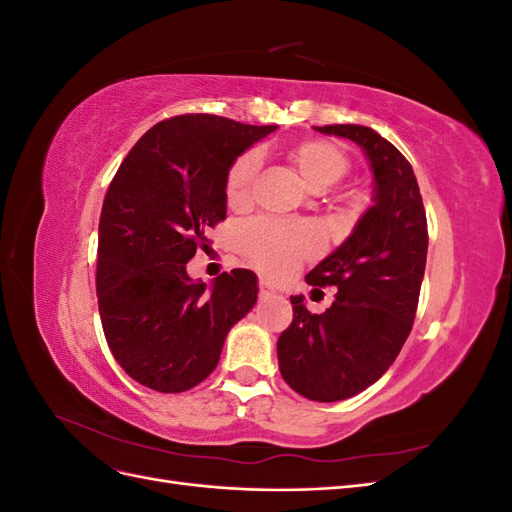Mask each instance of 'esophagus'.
Listing matches in <instances>:
<instances>
[{
	"label": "esophagus",
	"instance_id": "1",
	"mask_svg": "<svg viewBox=\"0 0 512 512\" xmlns=\"http://www.w3.org/2000/svg\"><path fill=\"white\" fill-rule=\"evenodd\" d=\"M260 297L262 299H271V297H275L277 294V290H275V286H271L269 282H260Z\"/></svg>",
	"mask_w": 512,
	"mask_h": 512
}]
</instances>
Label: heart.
I'll use <instances>...</instances> for the list:
<instances>
[{"mask_svg": "<svg viewBox=\"0 0 512 512\" xmlns=\"http://www.w3.org/2000/svg\"><path fill=\"white\" fill-rule=\"evenodd\" d=\"M288 158L312 190L331 188L350 170L348 153L324 138H307V141L297 143L288 151ZM256 168L258 162L254 153H243L230 164L224 181V196L230 209H245L252 203ZM241 241L245 254L254 260V265L273 277L288 275L303 260L320 252V237L314 228L286 226L267 220L247 224Z\"/></svg>", "mask_w": 512, "mask_h": 512, "instance_id": "heart-1", "label": "heart"}]
</instances>
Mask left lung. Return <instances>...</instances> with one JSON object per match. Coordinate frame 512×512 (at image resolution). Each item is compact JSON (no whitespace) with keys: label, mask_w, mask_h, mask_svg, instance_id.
Returning <instances> with one entry per match:
<instances>
[{"label":"left lung","mask_w":512,"mask_h":512,"mask_svg":"<svg viewBox=\"0 0 512 512\" xmlns=\"http://www.w3.org/2000/svg\"><path fill=\"white\" fill-rule=\"evenodd\" d=\"M359 145L374 173V205L352 235L305 275L335 286L333 305L307 312L290 297L294 318L277 339L290 389L312 401H342L393 365L412 331L427 262V218L410 162L376 130L354 123L316 128Z\"/></svg>","instance_id":"obj_1"}]
</instances>
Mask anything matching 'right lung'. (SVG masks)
Instances as JSON below:
<instances>
[{
	"instance_id": "add662e5",
	"label": "right lung",
	"mask_w": 512,
	"mask_h": 512,
	"mask_svg": "<svg viewBox=\"0 0 512 512\" xmlns=\"http://www.w3.org/2000/svg\"><path fill=\"white\" fill-rule=\"evenodd\" d=\"M277 126L179 115L141 136L104 196L96 290L102 329L130 378L160 393L203 382L224 339L258 299L252 271L207 286L185 271L226 218L230 164Z\"/></svg>"
}]
</instances>
